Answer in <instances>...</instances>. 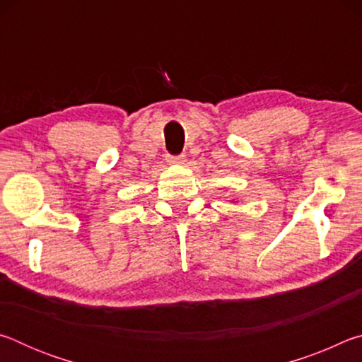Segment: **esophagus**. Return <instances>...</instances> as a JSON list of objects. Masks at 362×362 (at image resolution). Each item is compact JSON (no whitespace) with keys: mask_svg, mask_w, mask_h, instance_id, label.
<instances>
[{"mask_svg":"<svg viewBox=\"0 0 362 362\" xmlns=\"http://www.w3.org/2000/svg\"><path fill=\"white\" fill-rule=\"evenodd\" d=\"M168 161L175 163V164H183L185 163V155H168Z\"/></svg>","mask_w":362,"mask_h":362,"instance_id":"esophagus-1","label":"esophagus"}]
</instances>
